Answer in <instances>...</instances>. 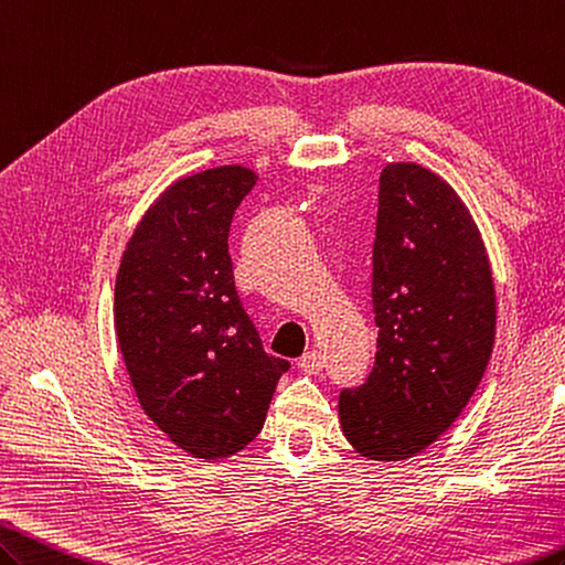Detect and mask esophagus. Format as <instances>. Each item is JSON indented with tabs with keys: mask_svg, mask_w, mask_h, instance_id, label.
<instances>
[{
	"mask_svg": "<svg viewBox=\"0 0 565 565\" xmlns=\"http://www.w3.org/2000/svg\"><path fill=\"white\" fill-rule=\"evenodd\" d=\"M323 365H326V360L319 350H309V353L299 358V370L307 374H319L323 370Z\"/></svg>",
	"mask_w": 565,
	"mask_h": 565,
	"instance_id": "obj_1",
	"label": "esophagus"
}]
</instances>
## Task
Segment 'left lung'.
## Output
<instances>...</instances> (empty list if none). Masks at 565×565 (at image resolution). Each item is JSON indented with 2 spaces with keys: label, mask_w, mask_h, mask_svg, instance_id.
<instances>
[{
  "label": "left lung",
  "mask_w": 565,
  "mask_h": 565,
  "mask_svg": "<svg viewBox=\"0 0 565 565\" xmlns=\"http://www.w3.org/2000/svg\"><path fill=\"white\" fill-rule=\"evenodd\" d=\"M372 246L377 355L338 416L362 457L398 461L433 445L479 386L495 338V290L481 234L459 195L418 164L380 177Z\"/></svg>",
  "instance_id": "8db88e82"
}]
</instances>
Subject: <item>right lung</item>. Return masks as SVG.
<instances>
[{
  "label": "right lung",
  "mask_w": 565,
  "mask_h": 565,
  "mask_svg": "<svg viewBox=\"0 0 565 565\" xmlns=\"http://www.w3.org/2000/svg\"><path fill=\"white\" fill-rule=\"evenodd\" d=\"M254 185L244 167L169 185L137 224L116 278V335L135 394L198 459L230 457L254 440L290 370L263 350L234 285L230 227Z\"/></svg>",
  "instance_id": "obj_1"
}]
</instances>
